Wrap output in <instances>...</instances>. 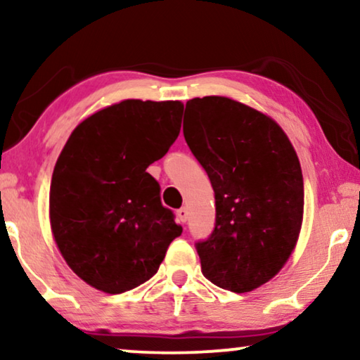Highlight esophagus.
Returning a JSON list of instances; mask_svg holds the SVG:
<instances>
[{"mask_svg": "<svg viewBox=\"0 0 360 360\" xmlns=\"http://www.w3.org/2000/svg\"><path fill=\"white\" fill-rule=\"evenodd\" d=\"M176 216H179V219L181 221V223H185L186 218H188V210H186V208L176 210Z\"/></svg>", "mask_w": 360, "mask_h": 360, "instance_id": "esophagus-1", "label": "esophagus"}]
</instances>
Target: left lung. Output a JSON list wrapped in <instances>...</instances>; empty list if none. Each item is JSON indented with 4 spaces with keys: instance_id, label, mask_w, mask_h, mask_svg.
Returning <instances> with one entry per match:
<instances>
[{
    "instance_id": "8db88e82",
    "label": "left lung",
    "mask_w": 360,
    "mask_h": 360,
    "mask_svg": "<svg viewBox=\"0 0 360 360\" xmlns=\"http://www.w3.org/2000/svg\"><path fill=\"white\" fill-rule=\"evenodd\" d=\"M184 124L214 190L216 223L195 244L205 277L244 293L287 262L303 219V175L288 137L269 116L224 96L193 98ZM186 111V110H185Z\"/></svg>"
}]
</instances>
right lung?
<instances>
[{
	"label": "right lung",
	"instance_id": "right-lung-1",
	"mask_svg": "<svg viewBox=\"0 0 360 360\" xmlns=\"http://www.w3.org/2000/svg\"><path fill=\"white\" fill-rule=\"evenodd\" d=\"M180 101L126 100L86 117L53 169L51 226L73 272L117 295L154 277L181 234L147 167L180 134Z\"/></svg>",
	"mask_w": 360,
	"mask_h": 360
}]
</instances>
